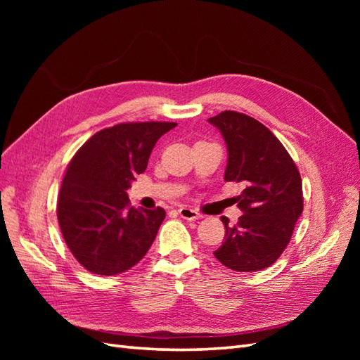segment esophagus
<instances>
[{
	"instance_id": "obj_1",
	"label": "esophagus",
	"mask_w": 360,
	"mask_h": 360,
	"mask_svg": "<svg viewBox=\"0 0 360 360\" xmlns=\"http://www.w3.org/2000/svg\"><path fill=\"white\" fill-rule=\"evenodd\" d=\"M179 214L186 221H197V219H201V217H202L201 213H198L197 210L188 209V207H181V209H179Z\"/></svg>"
}]
</instances>
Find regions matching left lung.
<instances>
[{"mask_svg":"<svg viewBox=\"0 0 360 360\" xmlns=\"http://www.w3.org/2000/svg\"><path fill=\"white\" fill-rule=\"evenodd\" d=\"M228 150L225 181L245 188L236 198L243 212L231 225L222 216L225 240L214 257L234 271H258L284 252L303 212L302 179L281 141L255 118L224 111L209 118Z\"/></svg>","mask_w":360,"mask_h":360,"instance_id":"1","label":"left lung"}]
</instances>
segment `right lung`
<instances>
[{
  "label": "right lung",
  "instance_id": "add662e5",
  "mask_svg": "<svg viewBox=\"0 0 360 360\" xmlns=\"http://www.w3.org/2000/svg\"><path fill=\"white\" fill-rule=\"evenodd\" d=\"M177 123H122L76 151L61 183L57 217L68 248L91 274L132 269L155 242L165 210L135 209L127 189L144 172L158 139Z\"/></svg>",
  "mask_w": 360,
  "mask_h": 360
}]
</instances>
